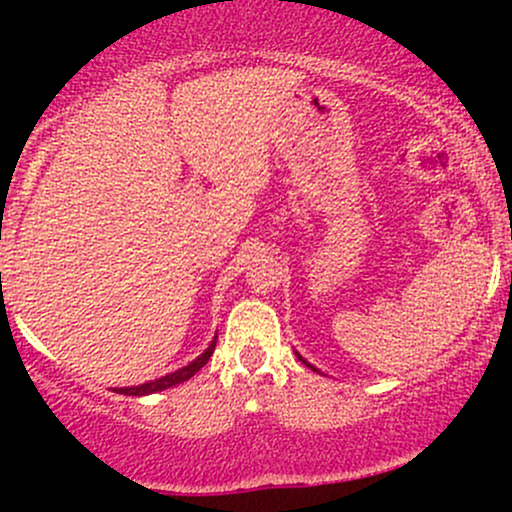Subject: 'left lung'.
<instances>
[{
    "label": "left lung",
    "mask_w": 512,
    "mask_h": 512,
    "mask_svg": "<svg viewBox=\"0 0 512 512\" xmlns=\"http://www.w3.org/2000/svg\"><path fill=\"white\" fill-rule=\"evenodd\" d=\"M298 358H301V356H298ZM301 361L305 363V366H310V363H308V361H305V358H301ZM310 368H313V366H310ZM313 370H317V368H313Z\"/></svg>",
    "instance_id": "left-lung-1"
}]
</instances>
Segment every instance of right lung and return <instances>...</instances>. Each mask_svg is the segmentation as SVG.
<instances>
[{
  "instance_id": "1",
  "label": "right lung",
  "mask_w": 512,
  "mask_h": 512,
  "mask_svg": "<svg viewBox=\"0 0 512 512\" xmlns=\"http://www.w3.org/2000/svg\"><path fill=\"white\" fill-rule=\"evenodd\" d=\"M214 346H216V339H214V342L209 344V349L204 351L202 356L195 358V361L190 363V366H185V368L175 370V373L163 375V378L151 380V383H144V385H137V387H115V392H120V395H134V397H142V395H154V392L168 390V387L185 383V380H190L192 375H195L199 368L207 366V361L211 358V354H214Z\"/></svg>"
}]
</instances>
